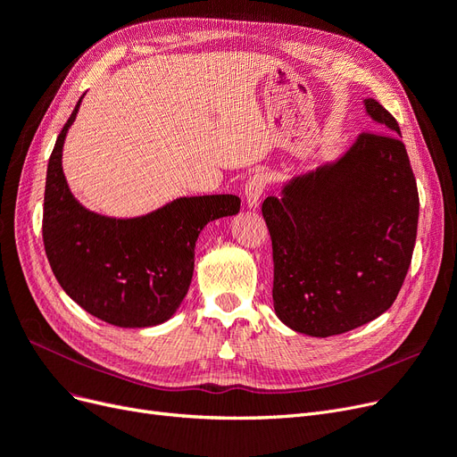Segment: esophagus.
<instances>
[{
    "mask_svg": "<svg viewBox=\"0 0 457 457\" xmlns=\"http://www.w3.org/2000/svg\"><path fill=\"white\" fill-rule=\"evenodd\" d=\"M265 186H267V177L263 173H256L252 175L246 184H245V199H246V205L248 209H256L260 205V199L265 192Z\"/></svg>",
    "mask_w": 457,
    "mask_h": 457,
    "instance_id": "obj_1",
    "label": "esophagus"
}]
</instances>
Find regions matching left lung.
Segmentation results:
<instances>
[{
    "label": "left lung",
    "instance_id": "left-lung-1",
    "mask_svg": "<svg viewBox=\"0 0 457 457\" xmlns=\"http://www.w3.org/2000/svg\"><path fill=\"white\" fill-rule=\"evenodd\" d=\"M363 105L382 133H361L343 156L292 177L262 205L275 312L303 335H341L378 318L412 260L420 199L407 148L377 99Z\"/></svg>",
    "mask_w": 457,
    "mask_h": 457
}]
</instances>
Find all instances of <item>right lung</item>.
<instances>
[{"label": "right lung", "instance_id": "add662e5", "mask_svg": "<svg viewBox=\"0 0 457 457\" xmlns=\"http://www.w3.org/2000/svg\"><path fill=\"white\" fill-rule=\"evenodd\" d=\"M58 135L46 167L43 243L63 292L92 316L118 328L167 322L188 294L195 241L209 222L237 214L231 194L179 197L135 218L82 207L62 169L65 135L80 101Z\"/></svg>", "mask_w": 457, "mask_h": 457}]
</instances>
